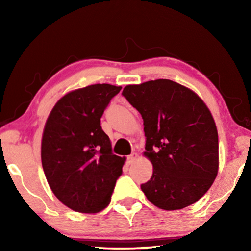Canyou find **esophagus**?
Instances as JSON below:
<instances>
[{
    "mask_svg": "<svg viewBox=\"0 0 251 251\" xmlns=\"http://www.w3.org/2000/svg\"><path fill=\"white\" fill-rule=\"evenodd\" d=\"M137 157H138V155H137L136 153H132L131 155H129L128 157H126V163L130 166V164H132L133 162H135V161L137 160Z\"/></svg>",
    "mask_w": 251,
    "mask_h": 251,
    "instance_id": "esophagus-1",
    "label": "esophagus"
}]
</instances>
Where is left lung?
<instances>
[{"mask_svg": "<svg viewBox=\"0 0 251 251\" xmlns=\"http://www.w3.org/2000/svg\"><path fill=\"white\" fill-rule=\"evenodd\" d=\"M122 95L142 115L144 155L153 175L140 185L150 202L163 210L193 204L218 173V132L203 100L171 80L126 85Z\"/></svg>", "mask_w": 251, "mask_h": 251, "instance_id": "8db88e82", "label": "left lung"}]
</instances>
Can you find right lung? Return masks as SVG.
<instances>
[{"instance_id": "obj_1", "label": "right lung", "mask_w": 251, "mask_h": 251, "mask_svg": "<svg viewBox=\"0 0 251 251\" xmlns=\"http://www.w3.org/2000/svg\"><path fill=\"white\" fill-rule=\"evenodd\" d=\"M121 87L92 84L54 105L44 126L41 160L51 191L72 210L95 214L111 202L126 157L112 153L100 118Z\"/></svg>"}]
</instances>
